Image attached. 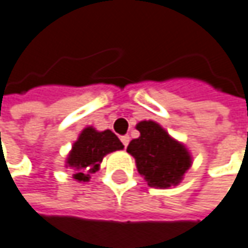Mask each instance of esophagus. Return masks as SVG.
I'll list each match as a JSON object with an SVG mask.
<instances>
[{"instance_id": "1", "label": "esophagus", "mask_w": 248, "mask_h": 248, "mask_svg": "<svg viewBox=\"0 0 248 248\" xmlns=\"http://www.w3.org/2000/svg\"><path fill=\"white\" fill-rule=\"evenodd\" d=\"M121 142H123V144H124V147H127L128 143H129V136L128 135L121 136Z\"/></svg>"}]
</instances>
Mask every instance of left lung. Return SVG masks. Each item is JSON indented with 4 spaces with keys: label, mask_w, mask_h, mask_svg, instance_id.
<instances>
[{
    "label": "left lung",
    "mask_w": 248,
    "mask_h": 248,
    "mask_svg": "<svg viewBox=\"0 0 248 248\" xmlns=\"http://www.w3.org/2000/svg\"><path fill=\"white\" fill-rule=\"evenodd\" d=\"M136 129L140 136L129 142L127 151L135 158L138 172L150 187L177 186L192 164L186 146L155 121H140L136 124Z\"/></svg>",
    "instance_id": "8db88e82"
}]
</instances>
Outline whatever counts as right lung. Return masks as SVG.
<instances>
[{"label":"right lung","instance_id":"add662e5","mask_svg":"<svg viewBox=\"0 0 248 248\" xmlns=\"http://www.w3.org/2000/svg\"><path fill=\"white\" fill-rule=\"evenodd\" d=\"M124 149L120 139L110 129L99 132L95 128H84L72 146L66 158V167L75 170L74 179L89 182L90 174L95 173L106 154Z\"/></svg>","mask_w":248,"mask_h":248}]
</instances>
